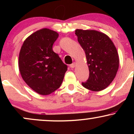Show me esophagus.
<instances>
[{"instance_id":"1","label":"esophagus","mask_w":134,"mask_h":134,"mask_svg":"<svg viewBox=\"0 0 134 134\" xmlns=\"http://www.w3.org/2000/svg\"><path fill=\"white\" fill-rule=\"evenodd\" d=\"M76 62H74V63H72V64H70V68H72V69H73V68H74L75 67V66H76Z\"/></svg>"}]
</instances>
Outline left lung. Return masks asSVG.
Here are the masks:
<instances>
[{
	"label": "left lung",
	"instance_id": "8db88e82",
	"mask_svg": "<svg viewBox=\"0 0 134 134\" xmlns=\"http://www.w3.org/2000/svg\"><path fill=\"white\" fill-rule=\"evenodd\" d=\"M75 34L86 56L90 75L85 88L93 91L104 90L114 79L119 67L116 47L105 34L95 30H76Z\"/></svg>",
	"mask_w": 134,
	"mask_h": 134
}]
</instances>
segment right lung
<instances>
[{
	"label": "right lung",
	"instance_id": "1",
	"mask_svg": "<svg viewBox=\"0 0 134 134\" xmlns=\"http://www.w3.org/2000/svg\"><path fill=\"white\" fill-rule=\"evenodd\" d=\"M57 32L44 28L31 35L23 43L19 56V69L23 80L35 92L50 94L59 88L67 70L53 44Z\"/></svg>",
	"mask_w": 134,
	"mask_h": 134
}]
</instances>
